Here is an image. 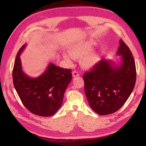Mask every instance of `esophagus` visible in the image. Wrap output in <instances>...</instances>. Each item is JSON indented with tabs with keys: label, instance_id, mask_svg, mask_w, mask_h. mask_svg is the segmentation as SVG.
<instances>
[{
	"label": "esophagus",
	"instance_id": "esophagus-1",
	"mask_svg": "<svg viewBox=\"0 0 146 146\" xmlns=\"http://www.w3.org/2000/svg\"><path fill=\"white\" fill-rule=\"evenodd\" d=\"M79 76H80V74H79L78 72L76 71V70H74V71L72 72V76L74 77H78Z\"/></svg>",
	"mask_w": 146,
	"mask_h": 146
}]
</instances>
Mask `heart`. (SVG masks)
Listing matches in <instances>:
<instances>
[{
	"mask_svg": "<svg viewBox=\"0 0 146 146\" xmlns=\"http://www.w3.org/2000/svg\"><path fill=\"white\" fill-rule=\"evenodd\" d=\"M95 42L92 40L79 41L69 48V54L64 53L63 58L69 65H72L76 58L81 59L82 65L84 68L93 67L99 61V55L96 53H88L93 49Z\"/></svg>",
	"mask_w": 146,
	"mask_h": 146,
	"instance_id": "b5f03b06",
	"label": "heart"
}]
</instances>
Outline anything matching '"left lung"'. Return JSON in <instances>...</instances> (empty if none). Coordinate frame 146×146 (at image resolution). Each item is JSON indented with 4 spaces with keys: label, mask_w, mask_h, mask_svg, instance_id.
Listing matches in <instances>:
<instances>
[{
    "label": "left lung",
    "mask_w": 146,
    "mask_h": 146,
    "mask_svg": "<svg viewBox=\"0 0 146 146\" xmlns=\"http://www.w3.org/2000/svg\"><path fill=\"white\" fill-rule=\"evenodd\" d=\"M116 52L117 64L111 60H101L90 72L83 75L85 92L90 106L100 115L117 111L133 91L136 77L132 54L122 39Z\"/></svg>",
    "instance_id": "1"
}]
</instances>
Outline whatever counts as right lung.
<instances>
[{"label":"right lung","mask_w":146,"mask_h":146,"mask_svg":"<svg viewBox=\"0 0 146 146\" xmlns=\"http://www.w3.org/2000/svg\"><path fill=\"white\" fill-rule=\"evenodd\" d=\"M21 47L16 57L13 70V80L21 100L28 110L36 115H54L62 105L64 93L72 80L71 70L63 69L53 63L36 78L29 77L22 68L20 55L26 47Z\"/></svg>","instance_id":"add662e5"}]
</instances>
